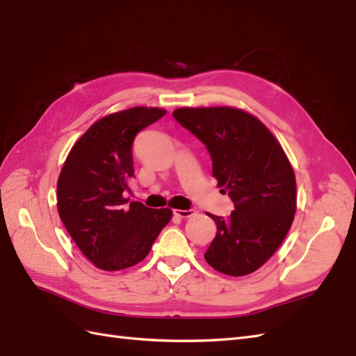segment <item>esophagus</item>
I'll use <instances>...</instances> for the list:
<instances>
[{
    "mask_svg": "<svg viewBox=\"0 0 356 356\" xmlns=\"http://www.w3.org/2000/svg\"><path fill=\"white\" fill-rule=\"evenodd\" d=\"M174 215L179 218H190L195 215V209H175Z\"/></svg>",
    "mask_w": 356,
    "mask_h": 356,
    "instance_id": "obj_1",
    "label": "esophagus"
}]
</instances>
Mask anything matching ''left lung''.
I'll list each match as a JSON object with an SVG mask.
<instances>
[{
  "label": "left lung",
  "mask_w": 356,
  "mask_h": 356,
  "mask_svg": "<svg viewBox=\"0 0 356 356\" xmlns=\"http://www.w3.org/2000/svg\"><path fill=\"white\" fill-rule=\"evenodd\" d=\"M174 117L207 145L212 177L234 203L229 218L209 213L217 234L204 260L229 276L258 270L284 242L297 208L284 148L255 115L234 106H184Z\"/></svg>",
  "instance_id": "obj_1"
}]
</instances>
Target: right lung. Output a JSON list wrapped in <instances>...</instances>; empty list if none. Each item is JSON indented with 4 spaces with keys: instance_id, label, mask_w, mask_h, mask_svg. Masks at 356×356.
Segmentation results:
<instances>
[{
    "instance_id": "1",
    "label": "right lung",
    "mask_w": 356,
    "mask_h": 356,
    "mask_svg": "<svg viewBox=\"0 0 356 356\" xmlns=\"http://www.w3.org/2000/svg\"><path fill=\"white\" fill-rule=\"evenodd\" d=\"M165 114L154 106H134L99 118L62 166L59 217L80 251L101 270H123L143 261L172 218L169 208L127 204L124 197L134 177V139Z\"/></svg>"
}]
</instances>
